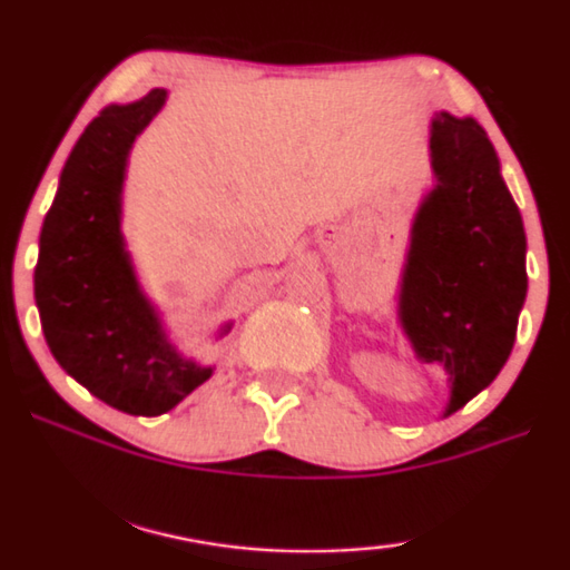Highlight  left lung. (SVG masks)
Returning a JSON list of instances; mask_svg holds the SVG:
<instances>
[{"label": "left lung", "mask_w": 570, "mask_h": 570, "mask_svg": "<svg viewBox=\"0 0 570 570\" xmlns=\"http://www.w3.org/2000/svg\"><path fill=\"white\" fill-rule=\"evenodd\" d=\"M434 188L411 222L397 324L421 364H440L442 419L490 387L515 343L527 301V233L474 117L442 109L430 122Z\"/></svg>", "instance_id": "1"}]
</instances>
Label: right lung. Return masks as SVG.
I'll return each instance as SVG.
<instances>
[{
  "label": "right lung",
  "mask_w": 570,
  "mask_h": 570,
  "mask_svg": "<svg viewBox=\"0 0 570 570\" xmlns=\"http://www.w3.org/2000/svg\"><path fill=\"white\" fill-rule=\"evenodd\" d=\"M165 105L167 88H154L88 122L43 217L33 272L51 356L88 393L130 416H161L214 374L169 337L122 233L130 151ZM230 330L225 322L214 340Z\"/></svg>",
  "instance_id": "right-lung-1"
}]
</instances>
